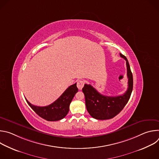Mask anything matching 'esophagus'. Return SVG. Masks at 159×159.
Returning <instances> with one entry per match:
<instances>
[{
	"mask_svg": "<svg viewBox=\"0 0 159 159\" xmlns=\"http://www.w3.org/2000/svg\"><path fill=\"white\" fill-rule=\"evenodd\" d=\"M84 84H85V82H84V80H79V81L77 82V86L78 89H79V90H81V89L83 88V87H84Z\"/></svg>",
	"mask_w": 159,
	"mask_h": 159,
	"instance_id": "obj_1",
	"label": "esophagus"
}]
</instances>
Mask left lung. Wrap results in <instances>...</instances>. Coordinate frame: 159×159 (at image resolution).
<instances>
[{
	"label": "left lung",
	"instance_id": "8db88e82",
	"mask_svg": "<svg viewBox=\"0 0 159 159\" xmlns=\"http://www.w3.org/2000/svg\"><path fill=\"white\" fill-rule=\"evenodd\" d=\"M120 55L126 61L128 87L125 94L115 97L106 96L98 93L90 84H85L82 88L87 110L89 115L95 119L104 120L114 118L122 111L131 96L133 85V75L126 57L121 53Z\"/></svg>",
	"mask_w": 159,
	"mask_h": 159
}]
</instances>
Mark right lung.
Segmentation results:
<instances>
[{"label":"right lung","instance_id":"add662e5","mask_svg":"<svg viewBox=\"0 0 159 159\" xmlns=\"http://www.w3.org/2000/svg\"><path fill=\"white\" fill-rule=\"evenodd\" d=\"M78 92L77 84L68 87L65 91L52 104L47 106H37L31 104L26 98L29 106L41 118L49 121H58L66 116L75 94Z\"/></svg>","mask_w":159,"mask_h":159}]
</instances>
